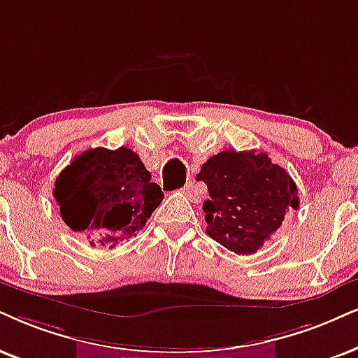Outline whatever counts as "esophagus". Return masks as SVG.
Listing matches in <instances>:
<instances>
[{"instance_id":"34e87169","label":"esophagus","mask_w":358,"mask_h":358,"mask_svg":"<svg viewBox=\"0 0 358 358\" xmlns=\"http://www.w3.org/2000/svg\"><path fill=\"white\" fill-rule=\"evenodd\" d=\"M183 193L187 194V196H188L189 200H192L193 203L201 201L200 193H198V189H196V187H194L193 183H187V185H185V187H183Z\"/></svg>"}]
</instances>
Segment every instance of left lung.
I'll return each instance as SVG.
<instances>
[{"instance_id":"8db88e82","label":"left lung","mask_w":358,"mask_h":358,"mask_svg":"<svg viewBox=\"0 0 358 358\" xmlns=\"http://www.w3.org/2000/svg\"><path fill=\"white\" fill-rule=\"evenodd\" d=\"M196 180L206 183V234L236 255H255L299 208L297 187L268 153L223 150L203 164Z\"/></svg>"}]
</instances>
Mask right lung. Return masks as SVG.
Returning a JSON list of instances; mask_svg holds the SVG:
<instances>
[{
    "instance_id": "1",
    "label": "right lung",
    "mask_w": 358,
    "mask_h": 358,
    "mask_svg": "<svg viewBox=\"0 0 358 358\" xmlns=\"http://www.w3.org/2000/svg\"><path fill=\"white\" fill-rule=\"evenodd\" d=\"M61 218L92 246L114 248L138 233L164 193L137 153L97 147L79 153L54 187Z\"/></svg>"
}]
</instances>
